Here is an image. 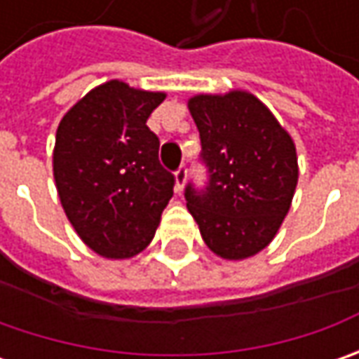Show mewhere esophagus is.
<instances>
[{
  "label": "esophagus",
  "mask_w": 359,
  "mask_h": 359,
  "mask_svg": "<svg viewBox=\"0 0 359 359\" xmlns=\"http://www.w3.org/2000/svg\"><path fill=\"white\" fill-rule=\"evenodd\" d=\"M186 180H187V165L186 163H182V165L177 168V172H175V191H177V194H182V191H184Z\"/></svg>",
  "instance_id": "obj_1"
}]
</instances>
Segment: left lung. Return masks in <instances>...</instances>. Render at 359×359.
I'll list each match as a JSON object with an SVG mask.
<instances>
[{
  "label": "left lung",
  "instance_id": "left-lung-1",
  "mask_svg": "<svg viewBox=\"0 0 359 359\" xmlns=\"http://www.w3.org/2000/svg\"><path fill=\"white\" fill-rule=\"evenodd\" d=\"M208 186H186L189 214L205 245L224 259L262 252L290 212L297 186L294 140L248 91L194 95Z\"/></svg>",
  "mask_w": 359,
  "mask_h": 359
}]
</instances>
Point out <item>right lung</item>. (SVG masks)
I'll use <instances>...</instances> for the list:
<instances>
[{"instance_id":"add662e5","label":"right lung","mask_w":359,"mask_h":359,"mask_svg":"<svg viewBox=\"0 0 359 359\" xmlns=\"http://www.w3.org/2000/svg\"><path fill=\"white\" fill-rule=\"evenodd\" d=\"M165 100L111 79L60 121L53 177L63 212L95 254L123 259L154 240L175 177L159 163V140L145 126Z\"/></svg>"}]
</instances>
